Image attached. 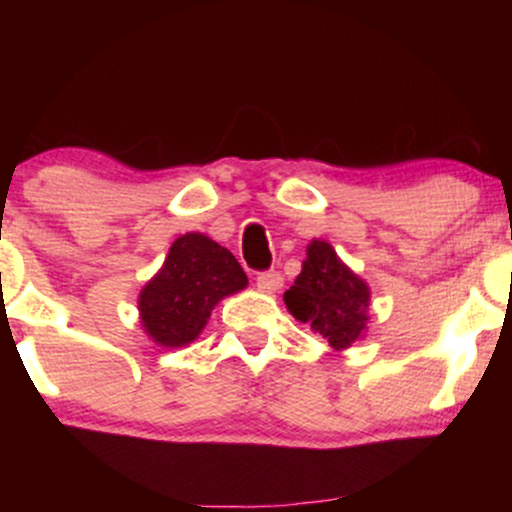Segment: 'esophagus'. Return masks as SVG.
<instances>
[{"instance_id": "esophagus-1", "label": "esophagus", "mask_w": 512, "mask_h": 512, "mask_svg": "<svg viewBox=\"0 0 512 512\" xmlns=\"http://www.w3.org/2000/svg\"><path fill=\"white\" fill-rule=\"evenodd\" d=\"M257 289L264 293H274L281 289V274L279 272H262L257 274Z\"/></svg>"}]
</instances>
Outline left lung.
Here are the masks:
<instances>
[{
    "label": "left lung",
    "mask_w": 512,
    "mask_h": 512,
    "mask_svg": "<svg viewBox=\"0 0 512 512\" xmlns=\"http://www.w3.org/2000/svg\"><path fill=\"white\" fill-rule=\"evenodd\" d=\"M284 303L298 322L310 325L337 351L349 349L368 332L370 286L346 267L327 240H310L301 274L284 293Z\"/></svg>",
    "instance_id": "left-lung-1"
}]
</instances>
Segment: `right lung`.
<instances>
[{"instance_id": "obj_1", "label": "right lung", "mask_w": 512, "mask_h": 512, "mask_svg": "<svg viewBox=\"0 0 512 512\" xmlns=\"http://www.w3.org/2000/svg\"><path fill=\"white\" fill-rule=\"evenodd\" d=\"M245 286L248 276L231 252L204 233H185L139 291V322L154 344L180 349L202 334L216 303Z\"/></svg>"}]
</instances>
